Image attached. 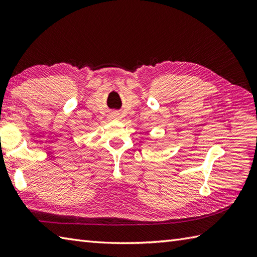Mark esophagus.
Returning <instances> with one entry per match:
<instances>
[{
    "instance_id": "esophagus-1",
    "label": "esophagus",
    "mask_w": 257,
    "mask_h": 257,
    "mask_svg": "<svg viewBox=\"0 0 257 257\" xmlns=\"http://www.w3.org/2000/svg\"><path fill=\"white\" fill-rule=\"evenodd\" d=\"M112 118H114V119H118V118H119L118 113H113V114H112Z\"/></svg>"
}]
</instances>
